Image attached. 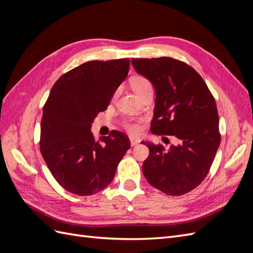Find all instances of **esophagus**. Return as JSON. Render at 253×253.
<instances>
[{"label": "esophagus", "mask_w": 253, "mask_h": 253, "mask_svg": "<svg viewBox=\"0 0 253 253\" xmlns=\"http://www.w3.org/2000/svg\"><path fill=\"white\" fill-rule=\"evenodd\" d=\"M140 141L138 139H135V138H131V145L132 147H135L136 144H138Z\"/></svg>", "instance_id": "esophagus-1"}]
</instances>
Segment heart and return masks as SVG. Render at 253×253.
Instances as JSON below:
<instances>
[{
    "label": "heart",
    "mask_w": 253,
    "mask_h": 253,
    "mask_svg": "<svg viewBox=\"0 0 253 253\" xmlns=\"http://www.w3.org/2000/svg\"><path fill=\"white\" fill-rule=\"evenodd\" d=\"M131 86L133 90L137 94V96H139L144 89H147L149 87H152L151 82L147 79L142 77V76H136L132 80H131ZM125 127L127 129L129 133L132 134H138L140 132V125L137 121L134 120H126L124 122Z\"/></svg>",
    "instance_id": "obj_1"
}]
</instances>
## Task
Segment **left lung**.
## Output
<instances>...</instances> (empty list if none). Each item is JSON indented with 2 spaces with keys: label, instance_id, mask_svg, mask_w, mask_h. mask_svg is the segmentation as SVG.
Listing matches in <instances>:
<instances>
[{
  "label": "left lung",
  "instance_id": "1",
  "mask_svg": "<svg viewBox=\"0 0 253 253\" xmlns=\"http://www.w3.org/2000/svg\"><path fill=\"white\" fill-rule=\"evenodd\" d=\"M135 71L155 88L151 131L171 135L177 145L144 142L150 150L142 172L151 186L177 196L205 179L220 143L216 103L194 68L170 57L132 59Z\"/></svg>",
  "mask_w": 253,
  "mask_h": 253
}]
</instances>
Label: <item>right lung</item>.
Returning <instances> with one entry per match:
<instances>
[{"label": "right lung", "instance_id": "add662e5", "mask_svg": "<svg viewBox=\"0 0 253 253\" xmlns=\"http://www.w3.org/2000/svg\"><path fill=\"white\" fill-rule=\"evenodd\" d=\"M129 60L89 61L62 75L43 108L40 151L50 173L68 192L93 195L109 186L131 147L119 131L96 142L91 124L108 108L128 73Z\"/></svg>", "mask_w": 253, "mask_h": 253}]
</instances>
